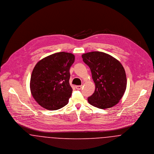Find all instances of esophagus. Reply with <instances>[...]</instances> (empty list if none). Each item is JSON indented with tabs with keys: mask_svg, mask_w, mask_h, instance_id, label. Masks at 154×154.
<instances>
[{
	"mask_svg": "<svg viewBox=\"0 0 154 154\" xmlns=\"http://www.w3.org/2000/svg\"><path fill=\"white\" fill-rule=\"evenodd\" d=\"M75 88H76V89H77V90H80V89L82 88V85H76V86H75Z\"/></svg>",
	"mask_w": 154,
	"mask_h": 154,
	"instance_id": "obj_1",
	"label": "esophagus"
}]
</instances>
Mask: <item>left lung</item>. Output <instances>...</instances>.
<instances>
[{
    "label": "left lung",
    "mask_w": 154,
    "mask_h": 154,
    "mask_svg": "<svg viewBox=\"0 0 154 154\" xmlns=\"http://www.w3.org/2000/svg\"><path fill=\"white\" fill-rule=\"evenodd\" d=\"M82 58L90 69L95 83V91L88 97V103L103 109L115 106L123 97L127 85L125 71L121 63L103 52H87Z\"/></svg>",
    "instance_id": "1"
}]
</instances>
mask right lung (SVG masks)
I'll use <instances>...</instances> for the list:
<instances>
[{
    "instance_id": "obj_1",
    "label": "right lung",
    "mask_w": 154,
    "mask_h": 154,
    "mask_svg": "<svg viewBox=\"0 0 154 154\" xmlns=\"http://www.w3.org/2000/svg\"><path fill=\"white\" fill-rule=\"evenodd\" d=\"M74 55L60 52L38 61L32 71L30 89L35 101L50 110L62 108L69 103L72 89L69 85V69Z\"/></svg>"
}]
</instances>
